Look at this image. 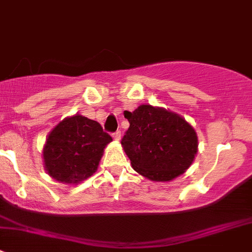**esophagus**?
<instances>
[{
  "label": "esophagus",
  "mask_w": 252,
  "mask_h": 252,
  "mask_svg": "<svg viewBox=\"0 0 252 252\" xmlns=\"http://www.w3.org/2000/svg\"><path fill=\"white\" fill-rule=\"evenodd\" d=\"M112 136H113V139H114V140H116V141H119V140H121V136H122V133H121V131H116V133H113V135H112Z\"/></svg>",
  "instance_id": "esophagus-1"
}]
</instances>
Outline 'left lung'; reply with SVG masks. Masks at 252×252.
<instances>
[{"mask_svg": "<svg viewBox=\"0 0 252 252\" xmlns=\"http://www.w3.org/2000/svg\"><path fill=\"white\" fill-rule=\"evenodd\" d=\"M129 129L122 146L134 171L154 182H169L184 173L197 152L195 129L179 114L151 105L124 111Z\"/></svg>", "mask_w": 252, "mask_h": 252, "instance_id": "8db88e82", "label": "left lung"}]
</instances>
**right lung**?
Here are the masks:
<instances>
[{"label":"right lung","instance_id":"obj_1","mask_svg":"<svg viewBox=\"0 0 252 252\" xmlns=\"http://www.w3.org/2000/svg\"><path fill=\"white\" fill-rule=\"evenodd\" d=\"M111 141L96 121L80 114L67 117L48 134L42 150L45 169L58 182L78 184L97 171Z\"/></svg>","mask_w":252,"mask_h":252}]
</instances>
